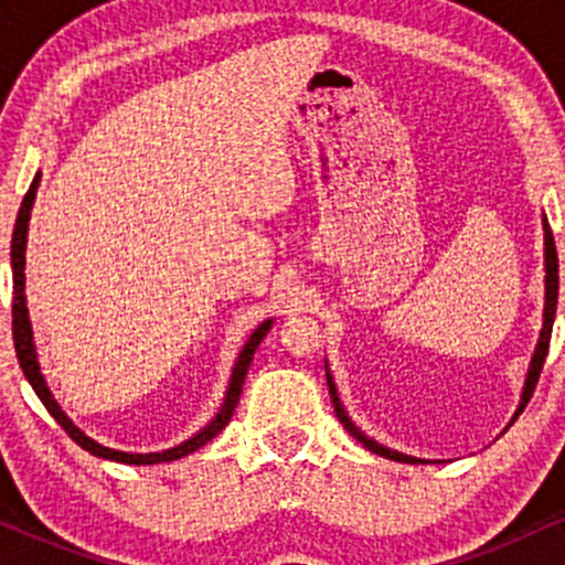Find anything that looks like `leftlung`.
<instances>
[{
	"label": "left lung",
	"mask_w": 565,
	"mask_h": 565,
	"mask_svg": "<svg viewBox=\"0 0 565 565\" xmlns=\"http://www.w3.org/2000/svg\"><path fill=\"white\" fill-rule=\"evenodd\" d=\"M542 228H544V313H542V329H540V340H536L534 355H531V361H529L526 380H523L521 404H518L515 414H512L510 425L515 423L518 414H521L523 408H526L531 393H534V387H536V380H540V372H542V366H544V359H547L550 334H553V321H555V308H557V252H555L553 231H550L547 217H542ZM327 385H329V395H332V404H334L337 419H340V423L345 425V430L350 433V436L359 440V444H364L369 451L380 454V457H385V459H393V462H404V465H427V462H430V459L412 457V454L387 449V446H382V444H377V440H374V438H369L366 433L361 430V427L355 425L353 419L348 417L345 406H342L340 395H337V385H334V380H332V372H329V361H327Z\"/></svg>",
	"instance_id": "left-lung-1"
}]
</instances>
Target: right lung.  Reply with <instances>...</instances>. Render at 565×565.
Returning <instances> with one entry per match:
<instances>
[{
	"label": "right lung",
	"instance_id": "1",
	"mask_svg": "<svg viewBox=\"0 0 565 565\" xmlns=\"http://www.w3.org/2000/svg\"><path fill=\"white\" fill-rule=\"evenodd\" d=\"M39 180H42V172H36V178L31 180L29 193L23 196L21 212H18L15 220V231H12V246H10V265H12V340H15V353L18 361H21V369L29 380V385L34 387V393L39 395L44 408L55 417V423L68 433L76 444L82 446L84 451H89L93 457L100 459H111V462H121V465H161V462H174V459H183L188 454L199 451L201 446L210 444L212 438L223 430L225 425L231 423L233 408L238 404V395H242V385L246 377V369H249L252 359H255V350L260 348V342L265 340V334L270 332L274 327V319L263 321L255 332L249 334V340L244 342L242 353H238L236 364L231 369V380H228V391L223 395V404H220L217 414L210 419L199 433H193L191 438L183 440V444L172 446V449H161V451H148V454H138V451H119L111 449V446L97 444L95 438H89L87 433L82 430L79 425H74V419L63 412L61 404L55 401L53 391L47 387V380H44L42 366H39V355H36V345H34V329H31V319H29V308H25V242H29V220H31V210H34V199H36V188Z\"/></svg>",
	"mask_w": 565,
	"mask_h": 565
}]
</instances>
